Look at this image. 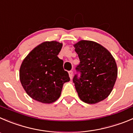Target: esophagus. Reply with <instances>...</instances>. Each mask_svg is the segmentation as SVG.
<instances>
[{"label": "esophagus", "instance_id": "34e87169", "mask_svg": "<svg viewBox=\"0 0 133 133\" xmlns=\"http://www.w3.org/2000/svg\"><path fill=\"white\" fill-rule=\"evenodd\" d=\"M69 77H70V78L71 79L72 77H73V71H69Z\"/></svg>", "mask_w": 133, "mask_h": 133}]
</instances>
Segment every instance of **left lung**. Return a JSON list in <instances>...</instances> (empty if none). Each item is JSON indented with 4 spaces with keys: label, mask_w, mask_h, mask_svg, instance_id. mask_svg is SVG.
<instances>
[{
    "label": "left lung",
    "mask_w": 133,
    "mask_h": 133,
    "mask_svg": "<svg viewBox=\"0 0 133 133\" xmlns=\"http://www.w3.org/2000/svg\"><path fill=\"white\" fill-rule=\"evenodd\" d=\"M80 64V76L73 78L76 91L83 102L95 104L106 99L118 76L115 59L107 49L92 41L81 40L74 45Z\"/></svg>",
    "instance_id": "obj_1"
}]
</instances>
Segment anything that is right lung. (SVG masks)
<instances>
[{"label":"right lung","mask_w":133,"mask_h":133,"mask_svg":"<svg viewBox=\"0 0 133 133\" xmlns=\"http://www.w3.org/2000/svg\"><path fill=\"white\" fill-rule=\"evenodd\" d=\"M62 43L45 42L31 51L19 70L21 83L26 94L43 103H52L60 97L63 85L69 82V74L58 57Z\"/></svg>","instance_id":"1"}]
</instances>
